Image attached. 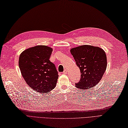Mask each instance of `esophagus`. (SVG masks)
Listing matches in <instances>:
<instances>
[{
	"mask_svg": "<svg viewBox=\"0 0 128 128\" xmlns=\"http://www.w3.org/2000/svg\"><path fill=\"white\" fill-rule=\"evenodd\" d=\"M63 73H64V74H66L67 73V70H64V71L63 72Z\"/></svg>",
	"mask_w": 128,
	"mask_h": 128,
	"instance_id": "obj_1",
	"label": "esophagus"
}]
</instances>
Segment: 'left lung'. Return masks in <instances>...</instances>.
Instances as JSON below:
<instances>
[{
    "label": "left lung",
    "mask_w": 128,
    "mask_h": 128,
    "mask_svg": "<svg viewBox=\"0 0 128 128\" xmlns=\"http://www.w3.org/2000/svg\"><path fill=\"white\" fill-rule=\"evenodd\" d=\"M70 52L81 73L80 80L76 86L85 90L93 88L100 82L106 70L105 52L101 48L90 45L76 46Z\"/></svg>",
    "instance_id": "left-lung-1"
}]
</instances>
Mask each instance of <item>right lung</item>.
<instances>
[{"label":"right lung","instance_id":"obj_1","mask_svg":"<svg viewBox=\"0 0 128 128\" xmlns=\"http://www.w3.org/2000/svg\"><path fill=\"white\" fill-rule=\"evenodd\" d=\"M52 49L36 46L24 50L19 58V67L26 83L40 93H47L56 86L58 72L49 58Z\"/></svg>","mask_w":128,"mask_h":128}]
</instances>
